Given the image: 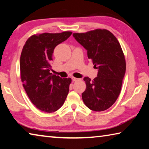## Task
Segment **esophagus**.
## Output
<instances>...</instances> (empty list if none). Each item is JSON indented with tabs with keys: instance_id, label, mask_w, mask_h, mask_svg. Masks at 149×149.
Masks as SVG:
<instances>
[{
	"instance_id": "1",
	"label": "esophagus",
	"mask_w": 149,
	"mask_h": 149,
	"mask_svg": "<svg viewBox=\"0 0 149 149\" xmlns=\"http://www.w3.org/2000/svg\"><path fill=\"white\" fill-rule=\"evenodd\" d=\"M72 80L74 81H77L79 80V79H78V78H76V77H72Z\"/></svg>"
}]
</instances>
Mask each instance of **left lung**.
<instances>
[{
    "label": "left lung",
    "mask_w": 149,
    "mask_h": 149,
    "mask_svg": "<svg viewBox=\"0 0 149 149\" xmlns=\"http://www.w3.org/2000/svg\"><path fill=\"white\" fill-rule=\"evenodd\" d=\"M76 41L87 50L97 77L93 81L85 77L86 89L82 93L85 104L100 112L112 107L119 97L126 68L122 47L114 35L107 29H97L73 33Z\"/></svg>",
    "instance_id": "1"
}]
</instances>
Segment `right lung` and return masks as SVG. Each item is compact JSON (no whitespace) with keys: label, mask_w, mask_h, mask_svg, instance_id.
I'll return each mask as SVG.
<instances>
[{"label":"right lung","mask_w":149,"mask_h":149,"mask_svg":"<svg viewBox=\"0 0 149 149\" xmlns=\"http://www.w3.org/2000/svg\"><path fill=\"white\" fill-rule=\"evenodd\" d=\"M43 33L27 40L20 56V76L29 99L37 108L51 113L64 104L69 92L71 78L50 73L54 49L72 35Z\"/></svg>","instance_id":"add662e5"}]
</instances>
